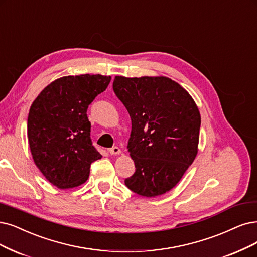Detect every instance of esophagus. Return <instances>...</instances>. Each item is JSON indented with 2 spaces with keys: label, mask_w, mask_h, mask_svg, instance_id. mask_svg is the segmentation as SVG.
<instances>
[{
  "label": "esophagus",
  "mask_w": 257,
  "mask_h": 257,
  "mask_svg": "<svg viewBox=\"0 0 257 257\" xmlns=\"http://www.w3.org/2000/svg\"><path fill=\"white\" fill-rule=\"evenodd\" d=\"M109 153L111 154V155H120L121 154V150L118 148V147H113V148H111V149H109Z\"/></svg>",
  "instance_id": "34e87169"
}]
</instances>
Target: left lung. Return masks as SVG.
Segmentation results:
<instances>
[{
  "label": "left lung",
  "instance_id": "obj_1",
  "mask_svg": "<svg viewBox=\"0 0 257 257\" xmlns=\"http://www.w3.org/2000/svg\"><path fill=\"white\" fill-rule=\"evenodd\" d=\"M113 90L131 117L127 149L136 173L126 186L147 198L169 192L198 154L201 116L195 100L165 76H115Z\"/></svg>",
  "mask_w": 257,
  "mask_h": 257
}]
</instances>
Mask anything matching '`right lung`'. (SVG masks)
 <instances>
[{
  "label": "right lung",
  "mask_w": 257,
  "mask_h": 257,
  "mask_svg": "<svg viewBox=\"0 0 257 257\" xmlns=\"http://www.w3.org/2000/svg\"><path fill=\"white\" fill-rule=\"evenodd\" d=\"M111 76L83 74L52 81L32 103L27 138L33 160L56 187H77L87 181L91 163L101 155L90 138L89 104L107 89Z\"/></svg>",
  "instance_id": "right-lung-1"
}]
</instances>
